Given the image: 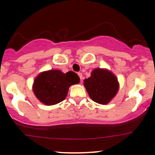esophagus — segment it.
<instances>
[{
  "label": "esophagus",
  "instance_id": "34e87169",
  "mask_svg": "<svg viewBox=\"0 0 155 155\" xmlns=\"http://www.w3.org/2000/svg\"><path fill=\"white\" fill-rule=\"evenodd\" d=\"M78 75H79V78H80V80H82V78H83V76H82V74H81V73H78Z\"/></svg>",
  "mask_w": 155,
  "mask_h": 155
}]
</instances>
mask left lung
Segmentation results:
<instances>
[{
  "mask_svg": "<svg viewBox=\"0 0 155 155\" xmlns=\"http://www.w3.org/2000/svg\"><path fill=\"white\" fill-rule=\"evenodd\" d=\"M84 85L92 100L97 104H106L118 91L119 84L116 76L107 70H94Z\"/></svg>",
  "mask_w": 155,
  "mask_h": 155,
  "instance_id": "1",
  "label": "left lung"
}]
</instances>
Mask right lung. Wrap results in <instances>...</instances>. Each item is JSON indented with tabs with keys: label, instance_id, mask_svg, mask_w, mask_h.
<instances>
[{
	"label": "right lung",
	"instance_id": "add662e5",
	"mask_svg": "<svg viewBox=\"0 0 155 155\" xmlns=\"http://www.w3.org/2000/svg\"><path fill=\"white\" fill-rule=\"evenodd\" d=\"M76 73L63 74L60 71L51 70L40 74L35 79L33 91L35 96L46 105H54L65 100L71 85L79 82Z\"/></svg>",
	"mask_w": 155,
	"mask_h": 155
}]
</instances>
